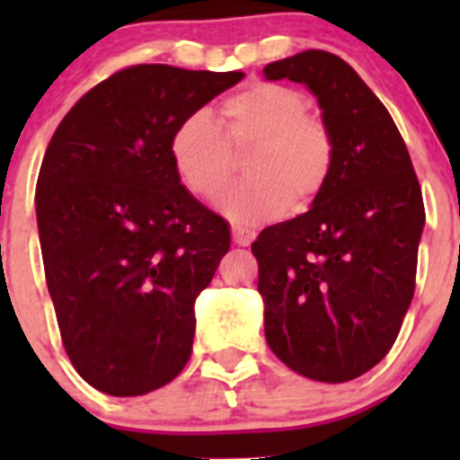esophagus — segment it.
<instances>
[{"label": "esophagus", "instance_id": "obj_1", "mask_svg": "<svg viewBox=\"0 0 460 460\" xmlns=\"http://www.w3.org/2000/svg\"><path fill=\"white\" fill-rule=\"evenodd\" d=\"M231 238H234V243L238 244V247H249V244L253 243V238H256V234L249 229H243V226H234V229H231Z\"/></svg>", "mask_w": 460, "mask_h": 460}]
</instances>
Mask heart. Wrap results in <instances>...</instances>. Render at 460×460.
Returning <instances> with one entry per match:
<instances>
[{
    "instance_id": "heart-1",
    "label": "heart",
    "mask_w": 460,
    "mask_h": 460,
    "mask_svg": "<svg viewBox=\"0 0 460 460\" xmlns=\"http://www.w3.org/2000/svg\"><path fill=\"white\" fill-rule=\"evenodd\" d=\"M169 153L184 187L207 202L231 180L235 155L247 153V180L222 196L220 208L229 220L258 225L316 200L333 173L336 137L298 88L256 82L222 102L217 124L207 113L187 115L171 133Z\"/></svg>"
}]
</instances>
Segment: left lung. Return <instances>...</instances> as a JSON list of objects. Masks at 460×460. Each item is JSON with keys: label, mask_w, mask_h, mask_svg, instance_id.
Instances as JSON below:
<instances>
[{"label": "left lung", "mask_w": 460, "mask_h": 460, "mask_svg": "<svg viewBox=\"0 0 460 460\" xmlns=\"http://www.w3.org/2000/svg\"><path fill=\"white\" fill-rule=\"evenodd\" d=\"M303 82L336 137V164L312 208L252 244L264 338L296 374L347 383L392 349L416 287L423 193L392 115L358 73L327 50L262 68Z\"/></svg>", "instance_id": "8db88e82"}]
</instances>
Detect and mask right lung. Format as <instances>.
Here are the masks:
<instances>
[{
    "instance_id": "obj_1",
    "label": "right lung",
    "mask_w": 460,
    "mask_h": 460,
    "mask_svg": "<svg viewBox=\"0 0 460 460\" xmlns=\"http://www.w3.org/2000/svg\"><path fill=\"white\" fill-rule=\"evenodd\" d=\"M243 75L127 66L50 137L35 193L46 285L73 367L100 392L148 394L191 358L193 303L231 235L180 184L169 142Z\"/></svg>"
}]
</instances>
